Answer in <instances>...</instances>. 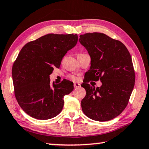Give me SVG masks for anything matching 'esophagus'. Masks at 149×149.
I'll return each instance as SVG.
<instances>
[{
	"mask_svg": "<svg viewBox=\"0 0 149 149\" xmlns=\"http://www.w3.org/2000/svg\"><path fill=\"white\" fill-rule=\"evenodd\" d=\"M80 86H81V84H80L79 83H74V88H79Z\"/></svg>",
	"mask_w": 149,
	"mask_h": 149,
	"instance_id": "obj_1",
	"label": "esophagus"
}]
</instances>
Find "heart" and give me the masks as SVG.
Returning <instances> with one entry per match:
<instances>
[{"label":"heart","mask_w":149,"mask_h":149,"mask_svg":"<svg viewBox=\"0 0 149 149\" xmlns=\"http://www.w3.org/2000/svg\"><path fill=\"white\" fill-rule=\"evenodd\" d=\"M70 79H72V81H77V78L74 76H70Z\"/></svg>","instance_id":"obj_1"}]
</instances>
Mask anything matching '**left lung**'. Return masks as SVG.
I'll return each mask as SVG.
<instances>
[{"label":"left lung","instance_id":"obj_1","mask_svg":"<svg viewBox=\"0 0 149 149\" xmlns=\"http://www.w3.org/2000/svg\"><path fill=\"white\" fill-rule=\"evenodd\" d=\"M79 42L91 56L88 79L82 86L86 96L81 101L84 114L97 121H107L116 117L127 106L133 90L135 74L131 56L125 45L103 33L80 35ZM100 79V88L88 82Z\"/></svg>","mask_w":149,"mask_h":149}]
</instances>
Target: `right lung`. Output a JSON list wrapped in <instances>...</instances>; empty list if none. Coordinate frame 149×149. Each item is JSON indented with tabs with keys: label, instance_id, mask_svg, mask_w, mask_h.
<instances>
[{
	"label": "right lung",
	"instance_id": "right-lung-1",
	"mask_svg": "<svg viewBox=\"0 0 149 149\" xmlns=\"http://www.w3.org/2000/svg\"><path fill=\"white\" fill-rule=\"evenodd\" d=\"M77 41V34H48L20 50L12 68L15 95L20 107L31 117L47 120L61 112L63 98L73 91V82L63 80L51 84L49 75L54 67H60L64 56Z\"/></svg>",
	"mask_w": 149,
	"mask_h": 149
}]
</instances>
